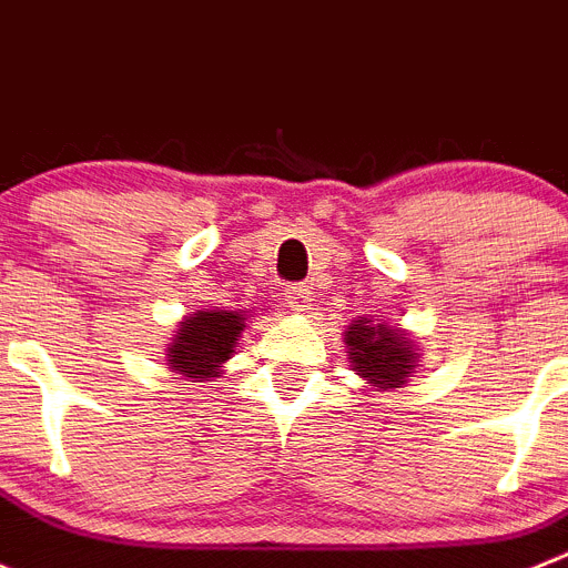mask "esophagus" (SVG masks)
<instances>
[{"instance_id": "obj_1", "label": "esophagus", "mask_w": 568, "mask_h": 568, "mask_svg": "<svg viewBox=\"0 0 568 568\" xmlns=\"http://www.w3.org/2000/svg\"><path fill=\"white\" fill-rule=\"evenodd\" d=\"M283 305L291 314H305L311 308L308 285H288V288H283Z\"/></svg>"}]
</instances>
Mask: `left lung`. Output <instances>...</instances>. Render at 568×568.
Masks as SVG:
<instances>
[{"mask_svg":"<svg viewBox=\"0 0 568 568\" xmlns=\"http://www.w3.org/2000/svg\"><path fill=\"white\" fill-rule=\"evenodd\" d=\"M342 336L351 371H356V376L373 390H396L416 373L422 354L405 328L371 316H356Z\"/></svg>","mask_w":568,"mask_h":568,"instance_id":"left-lung-1","label":"left lung"}]
</instances>
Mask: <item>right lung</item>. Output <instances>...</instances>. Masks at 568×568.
Returning <instances> with one entry per match:
<instances>
[{"mask_svg":"<svg viewBox=\"0 0 568 568\" xmlns=\"http://www.w3.org/2000/svg\"><path fill=\"white\" fill-rule=\"evenodd\" d=\"M252 311L201 308L178 322L166 345V365L192 382H212L237 351Z\"/></svg>","mask_w":568,"mask_h":568,"instance_id":"1","label":"right lung"}]
</instances>
